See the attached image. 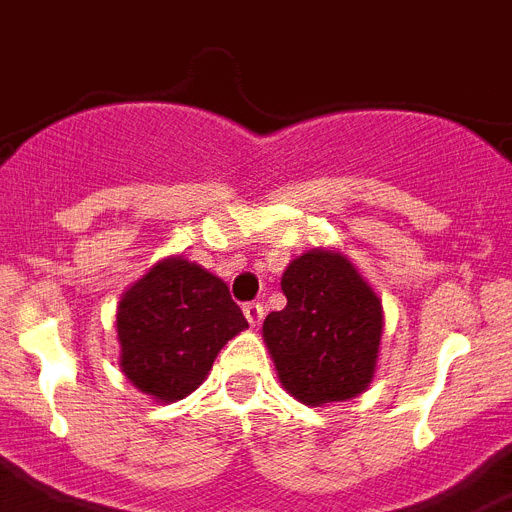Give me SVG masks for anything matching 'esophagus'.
I'll list each match as a JSON object with an SVG mask.
<instances>
[{
	"label": "esophagus",
	"instance_id": "34e87169",
	"mask_svg": "<svg viewBox=\"0 0 512 512\" xmlns=\"http://www.w3.org/2000/svg\"><path fill=\"white\" fill-rule=\"evenodd\" d=\"M243 314H246L251 327H259L261 319H264V306H261V303H246V306H243Z\"/></svg>",
	"mask_w": 512,
	"mask_h": 512
}]
</instances>
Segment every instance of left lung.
<instances>
[{"instance_id":"8db88e82","label":"left lung","mask_w":512,"mask_h":512,"mask_svg":"<svg viewBox=\"0 0 512 512\" xmlns=\"http://www.w3.org/2000/svg\"><path fill=\"white\" fill-rule=\"evenodd\" d=\"M287 306L264 319L285 390L306 405L356 398L369 387L382 340V303L345 256L308 251L282 274Z\"/></svg>"}]
</instances>
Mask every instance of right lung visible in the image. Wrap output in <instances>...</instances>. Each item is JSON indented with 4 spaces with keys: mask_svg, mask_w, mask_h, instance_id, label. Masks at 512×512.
Segmentation results:
<instances>
[{
    "mask_svg": "<svg viewBox=\"0 0 512 512\" xmlns=\"http://www.w3.org/2000/svg\"><path fill=\"white\" fill-rule=\"evenodd\" d=\"M248 322L225 282L185 259H164L122 295L120 366L130 382L172 403L196 390L225 342Z\"/></svg>",
    "mask_w": 512,
    "mask_h": 512,
    "instance_id": "obj_1",
    "label": "right lung"
}]
</instances>
